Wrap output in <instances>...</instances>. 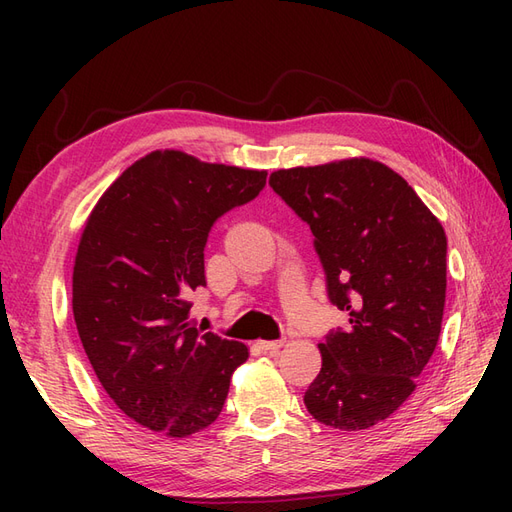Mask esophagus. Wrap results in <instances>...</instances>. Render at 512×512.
<instances>
[{"label": "esophagus", "mask_w": 512, "mask_h": 512, "mask_svg": "<svg viewBox=\"0 0 512 512\" xmlns=\"http://www.w3.org/2000/svg\"><path fill=\"white\" fill-rule=\"evenodd\" d=\"M284 346V339H277V342H265V339H262V342H258V348H262L265 352H277Z\"/></svg>", "instance_id": "34e87169"}]
</instances>
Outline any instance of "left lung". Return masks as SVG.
Wrapping results in <instances>:
<instances>
[{
    "label": "left lung",
    "mask_w": 512,
    "mask_h": 512,
    "mask_svg": "<svg viewBox=\"0 0 512 512\" xmlns=\"http://www.w3.org/2000/svg\"><path fill=\"white\" fill-rule=\"evenodd\" d=\"M269 185L312 228L329 299L350 316L348 331L318 344L305 408L335 429H369L412 395L438 346L444 228L404 177L369 158L282 168Z\"/></svg>",
    "instance_id": "1"
}]
</instances>
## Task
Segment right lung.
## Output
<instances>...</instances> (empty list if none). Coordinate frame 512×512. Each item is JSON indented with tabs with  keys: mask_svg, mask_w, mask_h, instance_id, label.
Here are the masks:
<instances>
[{
	"mask_svg": "<svg viewBox=\"0 0 512 512\" xmlns=\"http://www.w3.org/2000/svg\"><path fill=\"white\" fill-rule=\"evenodd\" d=\"M267 170L151 151L89 213L72 273V312L104 391L132 421L188 438L220 416L247 346L200 333L190 292L205 286L213 222L250 203Z\"/></svg>",
	"mask_w": 512,
	"mask_h": 512,
	"instance_id": "obj_1",
	"label": "right lung"
}]
</instances>
